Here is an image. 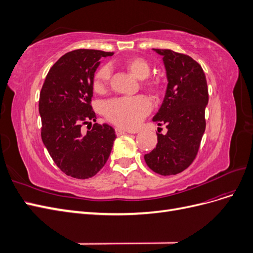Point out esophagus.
<instances>
[{
  "label": "esophagus",
  "mask_w": 253,
  "mask_h": 253,
  "mask_svg": "<svg viewBox=\"0 0 253 253\" xmlns=\"http://www.w3.org/2000/svg\"><path fill=\"white\" fill-rule=\"evenodd\" d=\"M115 132H116V135H117V136H120V135H124V134H126V133H127L126 131H125V129L119 128V127L115 128Z\"/></svg>",
  "instance_id": "obj_1"
}]
</instances>
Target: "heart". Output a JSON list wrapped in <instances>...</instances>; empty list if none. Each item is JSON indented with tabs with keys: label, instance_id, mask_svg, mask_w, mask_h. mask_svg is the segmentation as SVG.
I'll return each instance as SVG.
<instances>
[{
	"label": "heart",
	"instance_id": "obj_1",
	"mask_svg": "<svg viewBox=\"0 0 253 253\" xmlns=\"http://www.w3.org/2000/svg\"><path fill=\"white\" fill-rule=\"evenodd\" d=\"M126 70L134 77L145 79L151 73V65L147 60L136 57L126 60L125 62ZM113 70L110 64H104L97 70L93 86L96 91H102L111 81ZM147 87L156 89L159 87V82L156 80L145 81ZM153 104L151 99L147 96L139 95L135 97H114L102 103V113L105 118L120 127L135 128L152 111Z\"/></svg>",
	"mask_w": 253,
	"mask_h": 253
}]
</instances>
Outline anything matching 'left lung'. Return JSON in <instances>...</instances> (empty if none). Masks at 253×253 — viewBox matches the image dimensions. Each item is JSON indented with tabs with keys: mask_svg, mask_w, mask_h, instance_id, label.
<instances>
[{
	"mask_svg": "<svg viewBox=\"0 0 253 253\" xmlns=\"http://www.w3.org/2000/svg\"><path fill=\"white\" fill-rule=\"evenodd\" d=\"M154 50L164 57L168 86L153 121L159 126L165 125L168 132L157 134L156 148L144 155V160L157 174L176 175L193 163L200 150L208 85L202 66L190 56L171 49Z\"/></svg>",
	"mask_w": 253,
	"mask_h": 253,
	"instance_id": "obj_1",
	"label": "left lung"
}]
</instances>
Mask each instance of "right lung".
I'll return each mask as SVG.
<instances>
[{"instance_id": "right-lung-1", "label": "right lung", "mask_w": 253, "mask_h": 253, "mask_svg": "<svg viewBox=\"0 0 253 253\" xmlns=\"http://www.w3.org/2000/svg\"><path fill=\"white\" fill-rule=\"evenodd\" d=\"M113 55L97 49L66 52L51 66L40 91L42 141L59 169L74 178L100 171L116 138L111 126H91L97 119L91 108L94 75L99 59ZM83 124L92 126L86 134L81 131Z\"/></svg>"}]
</instances>
